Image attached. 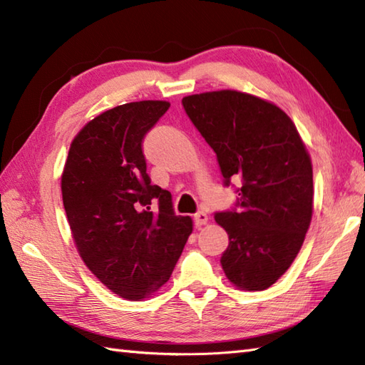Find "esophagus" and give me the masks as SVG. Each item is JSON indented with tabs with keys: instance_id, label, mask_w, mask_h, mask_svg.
Segmentation results:
<instances>
[{
	"instance_id": "esophagus-1",
	"label": "esophagus",
	"mask_w": 365,
	"mask_h": 365,
	"mask_svg": "<svg viewBox=\"0 0 365 365\" xmlns=\"http://www.w3.org/2000/svg\"><path fill=\"white\" fill-rule=\"evenodd\" d=\"M207 221H208V216H207V213H204V212H197V213L195 215V226H196V227H202V226H205Z\"/></svg>"
}]
</instances>
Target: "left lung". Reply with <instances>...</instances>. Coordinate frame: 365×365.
<instances>
[{
	"label": "left lung",
	"instance_id": "left-lung-1",
	"mask_svg": "<svg viewBox=\"0 0 365 365\" xmlns=\"http://www.w3.org/2000/svg\"><path fill=\"white\" fill-rule=\"evenodd\" d=\"M218 158L224 185L240 180L237 208L215 213L229 235L221 265L242 290H265L297 257L314 210L312 163L281 108L238 91L183 97Z\"/></svg>",
	"mask_w": 365,
	"mask_h": 365
}]
</instances>
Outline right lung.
Wrapping results in <instances>:
<instances>
[{
	"label": "right lung",
	"instance_id": "right-lung-1",
	"mask_svg": "<svg viewBox=\"0 0 365 365\" xmlns=\"http://www.w3.org/2000/svg\"><path fill=\"white\" fill-rule=\"evenodd\" d=\"M169 106L143 100L98 114L75 136L61 177L80 257L130 301L149 298L169 281L192 232L190 216L174 213L170 192L150 183L143 153L145 133Z\"/></svg>",
	"mask_w": 365,
	"mask_h": 365
}]
</instances>
